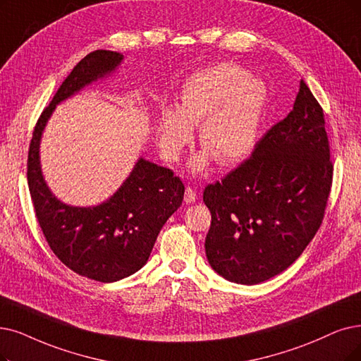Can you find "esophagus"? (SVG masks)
I'll return each mask as SVG.
<instances>
[{"label":"esophagus","instance_id":"1","mask_svg":"<svg viewBox=\"0 0 361 361\" xmlns=\"http://www.w3.org/2000/svg\"><path fill=\"white\" fill-rule=\"evenodd\" d=\"M195 198H197V192H195V190L194 188H191V186H186V190H185V197H183V200H185V203H194L195 201Z\"/></svg>","mask_w":361,"mask_h":361}]
</instances>
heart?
Returning a JSON list of instances; mask_svg holds the SVG:
<instances>
[{
    "label": "heart",
    "instance_id": "1",
    "mask_svg": "<svg viewBox=\"0 0 361 361\" xmlns=\"http://www.w3.org/2000/svg\"><path fill=\"white\" fill-rule=\"evenodd\" d=\"M265 102V85L237 65L200 71L185 82L178 108L161 111L158 145L169 161H176L200 124L198 142L206 151L191 161L194 171H203L212 157L221 164L240 161L255 147Z\"/></svg>",
    "mask_w": 361,
    "mask_h": 361
}]
</instances>
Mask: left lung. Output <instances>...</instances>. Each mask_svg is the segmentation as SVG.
<instances>
[{
  "label": "left lung",
  "mask_w": 361,
  "mask_h": 361,
  "mask_svg": "<svg viewBox=\"0 0 361 361\" xmlns=\"http://www.w3.org/2000/svg\"><path fill=\"white\" fill-rule=\"evenodd\" d=\"M320 104L300 81L293 109L237 169L204 188L210 267L257 284L289 268L319 231L334 179Z\"/></svg>",
  "instance_id": "left-lung-1"
}]
</instances>
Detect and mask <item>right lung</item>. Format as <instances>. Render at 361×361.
I'll use <instances>...</instances> for the list:
<instances>
[{"label": "right lung", "instance_id": "right-lung-1", "mask_svg": "<svg viewBox=\"0 0 361 361\" xmlns=\"http://www.w3.org/2000/svg\"><path fill=\"white\" fill-rule=\"evenodd\" d=\"M123 54L96 50L81 59L41 112L27 152V185L35 216L62 264L100 283L118 281L147 264L163 225L183 200L185 185L170 169L139 158L120 190L94 207L61 203L42 179L39 140L56 105L118 66Z\"/></svg>", "mask_w": 361, "mask_h": 361}]
</instances>
